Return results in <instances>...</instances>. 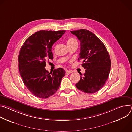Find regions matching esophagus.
Returning a JSON list of instances; mask_svg holds the SVG:
<instances>
[{
  "mask_svg": "<svg viewBox=\"0 0 132 132\" xmlns=\"http://www.w3.org/2000/svg\"><path fill=\"white\" fill-rule=\"evenodd\" d=\"M71 72H72L71 71H70V70H66V73L67 74V75L70 74Z\"/></svg>",
  "mask_w": 132,
  "mask_h": 132,
  "instance_id": "34e87169",
  "label": "esophagus"
}]
</instances>
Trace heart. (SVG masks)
Here are the masks:
<instances>
[{"mask_svg":"<svg viewBox=\"0 0 132 132\" xmlns=\"http://www.w3.org/2000/svg\"><path fill=\"white\" fill-rule=\"evenodd\" d=\"M75 43H77V41L74 37H69L67 40V44L68 46L72 45Z\"/></svg>","mask_w":132,"mask_h":132,"instance_id":"b5f03b06","label":"heart"}]
</instances>
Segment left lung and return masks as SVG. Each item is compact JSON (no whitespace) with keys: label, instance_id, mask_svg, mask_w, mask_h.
<instances>
[{"label":"left lung","instance_id":"1","mask_svg":"<svg viewBox=\"0 0 132 132\" xmlns=\"http://www.w3.org/2000/svg\"><path fill=\"white\" fill-rule=\"evenodd\" d=\"M70 32L80 42L78 61H82V66L86 69L76 87L86 93L96 92L104 85L110 71L109 53L102 42L90 31L80 29Z\"/></svg>","mask_w":132,"mask_h":132}]
</instances>
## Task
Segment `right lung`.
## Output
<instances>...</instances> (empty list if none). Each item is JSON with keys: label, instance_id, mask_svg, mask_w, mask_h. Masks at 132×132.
<instances>
[{"label": "right lung", "instance_id": "1", "mask_svg": "<svg viewBox=\"0 0 132 132\" xmlns=\"http://www.w3.org/2000/svg\"><path fill=\"white\" fill-rule=\"evenodd\" d=\"M65 30H41L32 35L23 43L18 56L19 70L28 90L40 98L46 99L59 89L65 71L59 68L49 72L46 60L53 59V44L60 39Z\"/></svg>", "mask_w": 132, "mask_h": 132}]
</instances>
